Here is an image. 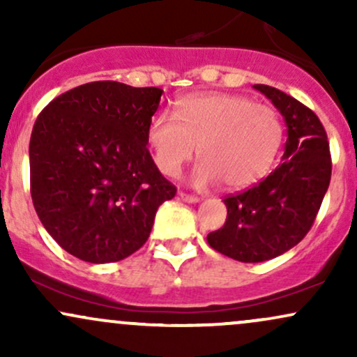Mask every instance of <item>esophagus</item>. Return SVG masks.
Listing matches in <instances>:
<instances>
[{
	"instance_id": "1",
	"label": "esophagus",
	"mask_w": 357,
	"mask_h": 357,
	"mask_svg": "<svg viewBox=\"0 0 357 357\" xmlns=\"http://www.w3.org/2000/svg\"><path fill=\"white\" fill-rule=\"evenodd\" d=\"M179 198L186 203H198L199 198L198 196H192V195H186V192H179Z\"/></svg>"
}]
</instances>
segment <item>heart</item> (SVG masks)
<instances>
[{"mask_svg":"<svg viewBox=\"0 0 357 357\" xmlns=\"http://www.w3.org/2000/svg\"><path fill=\"white\" fill-rule=\"evenodd\" d=\"M284 141V126L270 105L221 92L192 93L176 102L174 116L158 112L147 124V142L165 176L176 178L195 158L191 184L221 181L227 190H245L268 173Z\"/></svg>","mask_w":357,"mask_h":357,"instance_id":"1","label":"heart"}]
</instances>
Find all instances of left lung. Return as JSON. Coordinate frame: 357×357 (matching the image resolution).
<instances>
[{
  "label": "left lung",
  "mask_w": 357,
  "mask_h": 357,
  "mask_svg": "<svg viewBox=\"0 0 357 357\" xmlns=\"http://www.w3.org/2000/svg\"><path fill=\"white\" fill-rule=\"evenodd\" d=\"M272 102L287 127L282 165L264 181L223 199L227 221L206 236L213 250L258 264L289 252L312 227L331 183V153L319 117L268 85H253Z\"/></svg>",
  "instance_id": "1"
}]
</instances>
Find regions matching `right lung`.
<instances>
[{
    "instance_id": "right-lung-1",
    "label": "right lung",
    "mask_w": 357,
    "mask_h": 357,
    "mask_svg": "<svg viewBox=\"0 0 357 357\" xmlns=\"http://www.w3.org/2000/svg\"><path fill=\"white\" fill-rule=\"evenodd\" d=\"M162 90L102 80L53 99L30 139L31 199L45 230L90 264L124 260L176 188L147 149Z\"/></svg>"
}]
</instances>
